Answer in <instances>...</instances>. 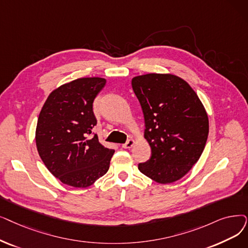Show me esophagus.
<instances>
[{
  "label": "esophagus",
  "instance_id": "obj_1",
  "mask_svg": "<svg viewBox=\"0 0 248 248\" xmlns=\"http://www.w3.org/2000/svg\"><path fill=\"white\" fill-rule=\"evenodd\" d=\"M134 145H135V140L130 139V140H127V141L123 145V148L124 149H131Z\"/></svg>",
  "mask_w": 248,
  "mask_h": 248
}]
</instances>
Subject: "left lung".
Listing matches in <instances>:
<instances>
[{
  "instance_id": "obj_1",
  "label": "left lung",
  "mask_w": 248,
  "mask_h": 248,
  "mask_svg": "<svg viewBox=\"0 0 248 248\" xmlns=\"http://www.w3.org/2000/svg\"><path fill=\"white\" fill-rule=\"evenodd\" d=\"M132 87L152 151L139 170L158 184H171L184 177L202 153L209 135L207 111L188 83L175 75L137 76Z\"/></svg>"
}]
</instances>
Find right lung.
<instances>
[{"instance_id":"right-lung-1","label":"right lung","mask_w":248,"mask_h":248,"mask_svg":"<svg viewBox=\"0 0 248 248\" xmlns=\"http://www.w3.org/2000/svg\"><path fill=\"white\" fill-rule=\"evenodd\" d=\"M103 78H80L53 90L38 116L35 141L50 173L73 187H88L109 169L114 150L92 135L97 124L93 101L103 89Z\"/></svg>"}]
</instances>
